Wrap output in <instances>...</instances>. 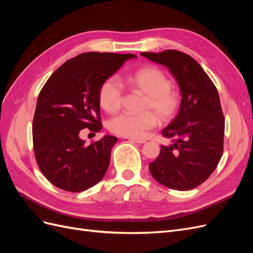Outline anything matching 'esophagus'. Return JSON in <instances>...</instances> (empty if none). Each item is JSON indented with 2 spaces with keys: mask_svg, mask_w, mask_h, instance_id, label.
Wrapping results in <instances>:
<instances>
[{
  "mask_svg": "<svg viewBox=\"0 0 253 253\" xmlns=\"http://www.w3.org/2000/svg\"><path fill=\"white\" fill-rule=\"evenodd\" d=\"M128 140H131V141L136 142V143H144L145 142V140L141 139V138H128Z\"/></svg>",
  "mask_w": 253,
  "mask_h": 253,
  "instance_id": "1",
  "label": "esophagus"
}]
</instances>
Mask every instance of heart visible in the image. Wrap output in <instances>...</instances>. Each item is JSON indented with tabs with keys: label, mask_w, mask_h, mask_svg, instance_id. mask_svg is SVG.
<instances>
[{
	"label": "heart",
	"mask_w": 253,
	"mask_h": 253,
	"mask_svg": "<svg viewBox=\"0 0 253 253\" xmlns=\"http://www.w3.org/2000/svg\"><path fill=\"white\" fill-rule=\"evenodd\" d=\"M126 83L148 96L143 104V111L148 112L121 113L115 116L109 122V128L113 133L132 138L142 137L145 132L157 126V117L160 121L168 122L177 114L180 96L178 91L171 88L170 79L159 68L154 66L140 68L128 76ZM124 95V86L119 79L110 77L99 89V102L104 111L111 114L116 113L121 108Z\"/></svg>",
	"instance_id": "b5f03b06"
}]
</instances>
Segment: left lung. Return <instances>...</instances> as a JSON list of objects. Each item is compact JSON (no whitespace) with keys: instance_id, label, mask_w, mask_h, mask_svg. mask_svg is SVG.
Wrapping results in <instances>:
<instances>
[{"instance_id":"obj_1","label":"left lung","mask_w":253,"mask_h":253,"mask_svg":"<svg viewBox=\"0 0 253 253\" xmlns=\"http://www.w3.org/2000/svg\"><path fill=\"white\" fill-rule=\"evenodd\" d=\"M140 55L169 68L181 94L178 114L162 132L172 143L162 145L149 166L151 175L170 189L191 190L209 177L223 155L225 119L218 91L187 53L168 49Z\"/></svg>"}]
</instances>
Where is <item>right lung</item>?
Segmentation results:
<instances>
[{
  "label": "right lung",
  "mask_w": 253,
  "mask_h": 253,
  "mask_svg": "<svg viewBox=\"0 0 253 253\" xmlns=\"http://www.w3.org/2000/svg\"><path fill=\"white\" fill-rule=\"evenodd\" d=\"M132 53L84 52L67 60L44 84L33 121L34 152L41 172L53 186L81 192L100 181L108 170L117 137L105 135L89 145L81 129L99 132L101 84Z\"/></svg>",
  "instance_id": "1"
}]
</instances>
